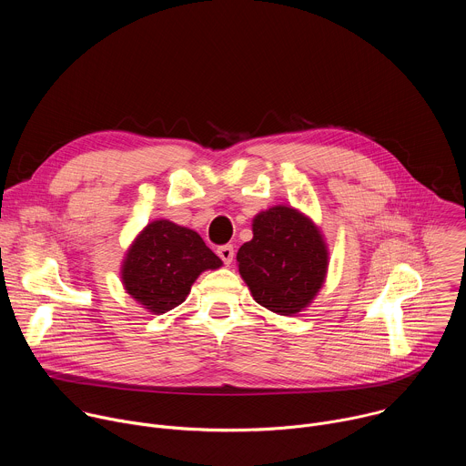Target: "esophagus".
Wrapping results in <instances>:
<instances>
[{
    "instance_id": "1",
    "label": "esophagus",
    "mask_w": 466,
    "mask_h": 466,
    "mask_svg": "<svg viewBox=\"0 0 466 466\" xmlns=\"http://www.w3.org/2000/svg\"><path fill=\"white\" fill-rule=\"evenodd\" d=\"M218 256L221 258V261H223L225 265H230L232 259H234V247H232V245H221V247L218 248Z\"/></svg>"
}]
</instances>
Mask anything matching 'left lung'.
<instances>
[{
  "instance_id": "obj_1",
  "label": "left lung",
  "mask_w": 466,
  "mask_h": 466,
  "mask_svg": "<svg viewBox=\"0 0 466 466\" xmlns=\"http://www.w3.org/2000/svg\"><path fill=\"white\" fill-rule=\"evenodd\" d=\"M254 238L238 252L254 299L278 315H296L324 283L328 250L317 227L289 207L254 218Z\"/></svg>"
}]
</instances>
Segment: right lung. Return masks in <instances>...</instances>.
<instances>
[{"instance_id": "obj_1", "label": "right lung", "mask_w": 466, "mask_h": 466, "mask_svg": "<svg viewBox=\"0 0 466 466\" xmlns=\"http://www.w3.org/2000/svg\"><path fill=\"white\" fill-rule=\"evenodd\" d=\"M218 267L221 259L198 232L161 219L149 223L131 245L122 281L137 301L159 315L185 301L203 270Z\"/></svg>"}]
</instances>
